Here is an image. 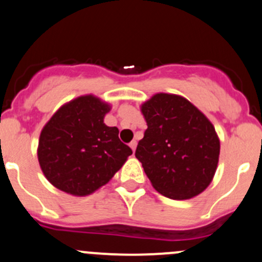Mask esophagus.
I'll return each mask as SVG.
<instances>
[{"mask_svg": "<svg viewBox=\"0 0 262 262\" xmlns=\"http://www.w3.org/2000/svg\"><path fill=\"white\" fill-rule=\"evenodd\" d=\"M129 146H130L132 149H133V152H136V148H137V141H132L130 143H129Z\"/></svg>", "mask_w": 262, "mask_h": 262, "instance_id": "34e87169", "label": "esophagus"}]
</instances>
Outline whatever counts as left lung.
<instances>
[{
	"label": "left lung",
	"instance_id": "left-lung-1",
	"mask_svg": "<svg viewBox=\"0 0 262 262\" xmlns=\"http://www.w3.org/2000/svg\"><path fill=\"white\" fill-rule=\"evenodd\" d=\"M148 128L136 157L153 187L170 199L204 191L218 165L219 139L213 124L181 96L157 94L142 105Z\"/></svg>",
	"mask_w": 262,
	"mask_h": 262
}]
</instances>
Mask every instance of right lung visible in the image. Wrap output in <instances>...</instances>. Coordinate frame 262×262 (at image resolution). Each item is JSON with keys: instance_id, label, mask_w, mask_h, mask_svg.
<instances>
[{"instance_id": "right-lung-1", "label": "right lung", "mask_w": 262, "mask_h": 262, "mask_svg": "<svg viewBox=\"0 0 262 262\" xmlns=\"http://www.w3.org/2000/svg\"><path fill=\"white\" fill-rule=\"evenodd\" d=\"M109 105L81 96L60 107L41 130L38 158L44 175L57 189L84 196L106 182L133 153L107 126Z\"/></svg>"}]
</instances>
